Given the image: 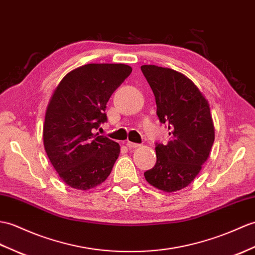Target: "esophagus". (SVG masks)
<instances>
[{
	"instance_id": "obj_1",
	"label": "esophagus",
	"mask_w": 255,
	"mask_h": 255,
	"mask_svg": "<svg viewBox=\"0 0 255 255\" xmlns=\"http://www.w3.org/2000/svg\"><path fill=\"white\" fill-rule=\"evenodd\" d=\"M126 145L129 147V149H135V147L140 146L139 143H134V142H131V141H127Z\"/></svg>"
}]
</instances>
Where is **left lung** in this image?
Here are the masks:
<instances>
[{
  "instance_id": "8db88e82",
  "label": "left lung",
  "mask_w": 255,
  "mask_h": 255,
  "mask_svg": "<svg viewBox=\"0 0 255 255\" xmlns=\"http://www.w3.org/2000/svg\"><path fill=\"white\" fill-rule=\"evenodd\" d=\"M141 70L154 93L158 120L170 135L166 145L156 143V163L144 177L159 190L175 192L190 185L210 156L215 139L210 104L181 73L155 65H142Z\"/></svg>"
}]
</instances>
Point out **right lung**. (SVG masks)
<instances>
[{
    "label": "right lung",
    "mask_w": 255,
    "mask_h": 255,
    "mask_svg": "<svg viewBox=\"0 0 255 255\" xmlns=\"http://www.w3.org/2000/svg\"><path fill=\"white\" fill-rule=\"evenodd\" d=\"M132 72L125 64H87L68 73L45 112L43 144L60 178L89 190L111 174L121 153L117 142L94 133L108 121L106 103Z\"/></svg>",
    "instance_id": "1"
}]
</instances>
